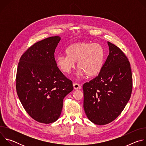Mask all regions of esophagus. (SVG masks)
Listing matches in <instances>:
<instances>
[{"label": "esophagus", "instance_id": "1", "mask_svg": "<svg viewBox=\"0 0 146 146\" xmlns=\"http://www.w3.org/2000/svg\"><path fill=\"white\" fill-rule=\"evenodd\" d=\"M73 87L75 90H78V89H81V86H80L77 83H74L73 84Z\"/></svg>", "mask_w": 146, "mask_h": 146}]
</instances>
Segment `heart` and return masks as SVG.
Wrapping results in <instances>:
<instances>
[{
    "instance_id": "heart-1",
    "label": "heart",
    "mask_w": 146,
    "mask_h": 146,
    "mask_svg": "<svg viewBox=\"0 0 146 146\" xmlns=\"http://www.w3.org/2000/svg\"><path fill=\"white\" fill-rule=\"evenodd\" d=\"M66 55H59L56 58V65L64 73L69 74L77 62L78 74H86L88 77L98 75L104 63L105 50L98 43L78 42L66 49Z\"/></svg>"
}]
</instances>
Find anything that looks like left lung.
<instances>
[{
	"instance_id": "obj_1",
	"label": "left lung",
	"mask_w": 146,
	"mask_h": 146,
	"mask_svg": "<svg viewBox=\"0 0 146 146\" xmlns=\"http://www.w3.org/2000/svg\"><path fill=\"white\" fill-rule=\"evenodd\" d=\"M109 55L98 76L83 84L84 109L99 125L114 121L123 111L132 91L129 61L122 50L108 41Z\"/></svg>"
}]
</instances>
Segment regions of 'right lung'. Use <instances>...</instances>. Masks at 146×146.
<instances>
[{
	"label": "right lung",
	"mask_w": 146,
	"mask_h": 146,
	"mask_svg": "<svg viewBox=\"0 0 146 146\" xmlns=\"http://www.w3.org/2000/svg\"><path fill=\"white\" fill-rule=\"evenodd\" d=\"M60 40L56 36L35 43L21 56L18 65L17 95L28 114L40 123L58 119L64 98L73 90L72 81L56 65L54 52Z\"/></svg>",
	"instance_id": "obj_1"
}]
</instances>
